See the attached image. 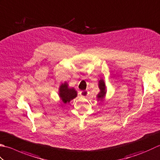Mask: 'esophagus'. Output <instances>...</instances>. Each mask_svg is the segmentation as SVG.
Masks as SVG:
<instances>
[{
	"instance_id": "1",
	"label": "esophagus",
	"mask_w": 160,
	"mask_h": 160,
	"mask_svg": "<svg viewBox=\"0 0 160 160\" xmlns=\"http://www.w3.org/2000/svg\"><path fill=\"white\" fill-rule=\"evenodd\" d=\"M80 95L83 97V98H86L88 96V91L87 90H83V91H81L80 92Z\"/></svg>"
}]
</instances>
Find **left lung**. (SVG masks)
<instances>
[{
  "mask_svg": "<svg viewBox=\"0 0 160 160\" xmlns=\"http://www.w3.org/2000/svg\"><path fill=\"white\" fill-rule=\"evenodd\" d=\"M98 87L100 89V92L98 93V95H97V98H98V101H102L103 98L105 97L106 93H107L105 83L102 79L98 81Z\"/></svg>",
  "mask_w": 160,
  "mask_h": 160,
  "instance_id": "left-lung-1",
  "label": "left lung"
}]
</instances>
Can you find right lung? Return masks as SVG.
<instances>
[{
    "label": "right lung",
    "mask_w": 160,
    "mask_h": 160,
    "mask_svg": "<svg viewBox=\"0 0 160 160\" xmlns=\"http://www.w3.org/2000/svg\"><path fill=\"white\" fill-rule=\"evenodd\" d=\"M59 96L64 104L69 102L71 100L76 98L78 93L73 87H69L67 82L62 83L59 88Z\"/></svg>",
    "instance_id": "right-lung-1"
}]
</instances>
